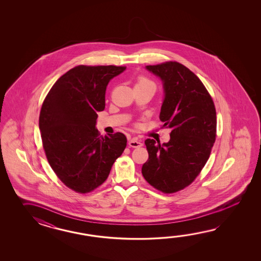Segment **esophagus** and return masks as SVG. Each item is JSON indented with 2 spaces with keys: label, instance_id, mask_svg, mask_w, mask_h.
Wrapping results in <instances>:
<instances>
[{
  "label": "esophagus",
  "instance_id": "1",
  "mask_svg": "<svg viewBox=\"0 0 261 261\" xmlns=\"http://www.w3.org/2000/svg\"><path fill=\"white\" fill-rule=\"evenodd\" d=\"M128 145H129L130 147H133V148H138V147L143 146V143H141V142L139 141L138 139L133 138L129 141Z\"/></svg>",
  "mask_w": 261,
  "mask_h": 261
}]
</instances>
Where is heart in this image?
Listing matches in <instances>:
<instances>
[{"label":"heart","instance_id":"1","mask_svg":"<svg viewBox=\"0 0 261 261\" xmlns=\"http://www.w3.org/2000/svg\"><path fill=\"white\" fill-rule=\"evenodd\" d=\"M135 87H151L155 89V85L149 78L144 76V75H140L137 77Z\"/></svg>","mask_w":261,"mask_h":261}]
</instances>
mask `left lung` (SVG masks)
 <instances>
[{
    "mask_svg": "<svg viewBox=\"0 0 261 261\" xmlns=\"http://www.w3.org/2000/svg\"><path fill=\"white\" fill-rule=\"evenodd\" d=\"M146 69L163 81L160 118L172 132L167 144L145 140L148 161L142 173L153 188L171 194L189 187L205 165L217 137V112L200 78L183 64L166 61Z\"/></svg>",
    "mask_w": 261,
    "mask_h": 261,
    "instance_id": "left-lung-1",
    "label": "left lung"
}]
</instances>
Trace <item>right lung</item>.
<instances>
[{
	"label": "right lung",
	"mask_w": 261,
	"mask_h": 261,
	"mask_svg": "<svg viewBox=\"0 0 261 261\" xmlns=\"http://www.w3.org/2000/svg\"><path fill=\"white\" fill-rule=\"evenodd\" d=\"M125 66L78 65L57 80L44 98L39 128L47 161L67 188L89 193L105 183L127 145L121 133L105 137L95 128L106 90Z\"/></svg>",
	"instance_id": "1"
}]
</instances>
